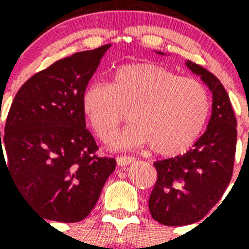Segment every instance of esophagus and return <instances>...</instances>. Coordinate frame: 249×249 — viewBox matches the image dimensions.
I'll list each match as a JSON object with an SVG mask.
<instances>
[{
  "label": "esophagus",
  "instance_id": "1",
  "mask_svg": "<svg viewBox=\"0 0 249 249\" xmlns=\"http://www.w3.org/2000/svg\"><path fill=\"white\" fill-rule=\"evenodd\" d=\"M134 160H136V158H133V156H117L116 163L119 166H125L133 163Z\"/></svg>",
  "mask_w": 249,
  "mask_h": 249
}]
</instances>
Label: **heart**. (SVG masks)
I'll list each match as a JSON object with an SVG mask.
<instances>
[{
    "label": "heart",
    "mask_w": 249,
    "mask_h": 249,
    "mask_svg": "<svg viewBox=\"0 0 249 249\" xmlns=\"http://www.w3.org/2000/svg\"><path fill=\"white\" fill-rule=\"evenodd\" d=\"M205 86L155 63L116 68L109 84L91 83L81 97L86 120L102 141H108L129 111L133 124L117 134L113 147L152 144L161 155H176L196 141L209 115Z\"/></svg>",
    "instance_id": "1"
}]
</instances>
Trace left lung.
I'll list each match as a JSON object with an SVG mask.
<instances>
[{
	"label": "left lung",
	"mask_w": 249,
	"mask_h": 249,
	"mask_svg": "<svg viewBox=\"0 0 249 249\" xmlns=\"http://www.w3.org/2000/svg\"><path fill=\"white\" fill-rule=\"evenodd\" d=\"M186 66L212 91V115L191 150L154 163L158 179L148 209L165 226L190 225L207 216L231 181L235 161L236 119L224 85L199 64L187 60Z\"/></svg>",
	"instance_id": "obj_1"
}]
</instances>
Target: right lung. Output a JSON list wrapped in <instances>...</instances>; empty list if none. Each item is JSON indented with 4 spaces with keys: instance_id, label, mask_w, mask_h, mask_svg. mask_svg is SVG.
<instances>
[{
    "instance_id": "1",
    "label": "right lung",
    "mask_w": 249,
    "mask_h": 249,
    "mask_svg": "<svg viewBox=\"0 0 249 249\" xmlns=\"http://www.w3.org/2000/svg\"><path fill=\"white\" fill-rule=\"evenodd\" d=\"M109 46L75 53L27 80L10 107L3 142L0 133V168H9L27 204L49 221L84 220L116 166L112 158L97 155L81 107Z\"/></svg>"
}]
</instances>
